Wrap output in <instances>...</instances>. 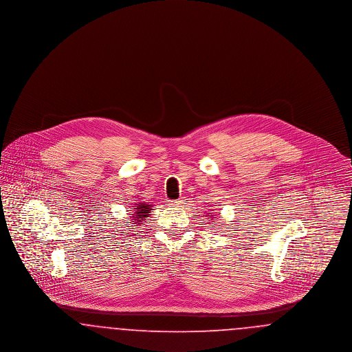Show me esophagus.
<instances>
[{
    "mask_svg": "<svg viewBox=\"0 0 352 352\" xmlns=\"http://www.w3.org/2000/svg\"><path fill=\"white\" fill-rule=\"evenodd\" d=\"M170 204L174 206V207H181V206L184 204V201H182V199H177V201H171Z\"/></svg>",
    "mask_w": 352,
    "mask_h": 352,
    "instance_id": "1",
    "label": "esophagus"
}]
</instances>
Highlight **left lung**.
Instances as JSON below:
<instances>
[{
	"label": "left lung",
	"instance_id": "8db88e82",
	"mask_svg": "<svg viewBox=\"0 0 352 352\" xmlns=\"http://www.w3.org/2000/svg\"><path fill=\"white\" fill-rule=\"evenodd\" d=\"M208 214H210V212H208ZM208 217H214V219H217L215 218V215H208Z\"/></svg>",
	"mask_w": 352,
	"mask_h": 352
}]
</instances>
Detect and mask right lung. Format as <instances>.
<instances>
[{"instance_id": "1", "label": "right lung", "mask_w": 352, "mask_h": 352, "mask_svg": "<svg viewBox=\"0 0 352 352\" xmlns=\"http://www.w3.org/2000/svg\"><path fill=\"white\" fill-rule=\"evenodd\" d=\"M151 207H153V204H148L145 201H137L135 203L133 208L134 214H131L132 215V220L134 221L132 224H135V228L140 227L146 220V218L151 215ZM126 227H129V226H126Z\"/></svg>"}]
</instances>
